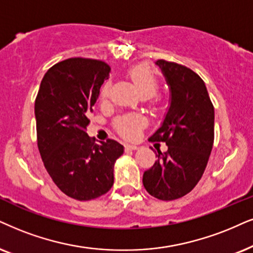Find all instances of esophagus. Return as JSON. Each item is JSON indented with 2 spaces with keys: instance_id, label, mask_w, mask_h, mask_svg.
Masks as SVG:
<instances>
[{
  "instance_id": "1",
  "label": "esophagus",
  "mask_w": 253,
  "mask_h": 253,
  "mask_svg": "<svg viewBox=\"0 0 253 253\" xmlns=\"http://www.w3.org/2000/svg\"><path fill=\"white\" fill-rule=\"evenodd\" d=\"M135 149H137L136 145H132V143H127V145H125V150H126V152H130V150H135Z\"/></svg>"
}]
</instances>
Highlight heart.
I'll use <instances>...</instances> for the list:
<instances>
[{
  "label": "heart",
  "mask_w": 253,
  "mask_h": 253,
  "mask_svg": "<svg viewBox=\"0 0 253 253\" xmlns=\"http://www.w3.org/2000/svg\"><path fill=\"white\" fill-rule=\"evenodd\" d=\"M127 75L133 82V84L139 89L142 97H153L160 88L159 77L156 76L154 70L147 64H137L128 70ZM111 93V83L105 82L100 88L99 98L101 101H106ZM143 126V119L137 114H125L118 117L114 120V128L124 137L132 139L139 133Z\"/></svg>",
  "instance_id": "1"
}]
</instances>
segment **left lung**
<instances>
[{
  "instance_id": "1",
  "label": "left lung",
  "mask_w": 253,
  "mask_h": 253,
  "mask_svg": "<svg viewBox=\"0 0 253 253\" xmlns=\"http://www.w3.org/2000/svg\"><path fill=\"white\" fill-rule=\"evenodd\" d=\"M171 100L164 124L149 141L166 142L152 168L143 172L148 194L172 201L190 193L202 177L213 145L215 111L203 79L187 66L159 59Z\"/></svg>"
}]
</instances>
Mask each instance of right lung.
I'll list each match as a JSON object with an SVG mask.
<instances>
[{
    "label": "right lung",
    "instance_id": "right-lung-1",
    "mask_svg": "<svg viewBox=\"0 0 253 253\" xmlns=\"http://www.w3.org/2000/svg\"><path fill=\"white\" fill-rule=\"evenodd\" d=\"M110 71L103 60L65 59L47 70L35 100L44 167L64 194L78 201L94 200L111 189L114 162L124 153L116 140L95 143L86 133Z\"/></svg>",
    "mask_w": 253,
    "mask_h": 253
}]
</instances>
